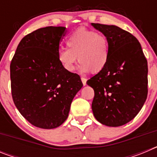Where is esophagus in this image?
I'll use <instances>...</instances> for the list:
<instances>
[{
  "label": "esophagus",
  "mask_w": 157,
  "mask_h": 157,
  "mask_svg": "<svg viewBox=\"0 0 157 157\" xmlns=\"http://www.w3.org/2000/svg\"><path fill=\"white\" fill-rule=\"evenodd\" d=\"M81 80H82V82L83 85H84V86L86 85V78L82 77L81 78Z\"/></svg>",
  "instance_id": "1"
}]
</instances>
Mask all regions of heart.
I'll return each instance as SVG.
<instances>
[{"instance_id": "1", "label": "heart", "mask_w": 157, "mask_h": 157, "mask_svg": "<svg viewBox=\"0 0 157 157\" xmlns=\"http://www.w3.org/2000/svg\"><path fill=\"white\" fill-rule=\"evenodd\" d=\"M67 48L58 52V59L65 71L71 72L77 60L83 72L98 73L108 63L109 48L108 39L104 34L85 27H79L67 37Z\"/></svg>"}]
</instances>
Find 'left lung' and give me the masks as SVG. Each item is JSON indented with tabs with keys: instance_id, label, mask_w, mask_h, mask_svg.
Returning <instances> with one entry per match:
<instances>
[{
	"instance_id": "obj_1",
	"label": "left lung",
	"mask_w": 157,
	"mask_h": 157,
	"mask_svg": "<svg viewBox=\"0 0 157 157\" xmlns=\"http://www.w3.org/2000/svg\"><path fill=\"white\" fill-rule=\"evenodd\" d=\"M108 39L109 57L105 68L87 81L94 90L96 120L109 127L132 120L148 95V63L138 39L114 25L92 23Z\"/></svg>"
}]
</instances>
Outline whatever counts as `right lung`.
<instances>
[{"instance_id":"add662e5","label":"right lung","mask_w":157,"mask_h":157,"mask_svg":"<svg viewBox=\"0 0 157 157\" xmlns=\"http://www.w3.org/2000/svg\"><path fill=\"white\" fill-rule=\"evenodd\" d=\"M63 27L37 29L20 41L10 64L12 96L22 116L42 129L59 127L82 87L80 77L58 59Z\"/></svg>"}]
</instances>
